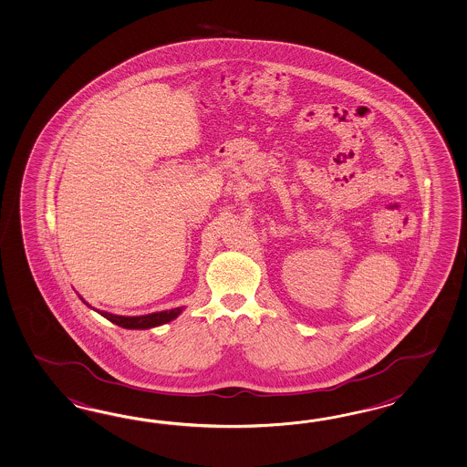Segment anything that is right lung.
Instances as JSON below:
<instances>
[{"label": "right lung", "instance_id": "add662e5", "mask_svg": "<svg viewBox=\"0 0 467 467\" xmlns=\"http://www.w3.org/2000/svg\"><path fill=\"white\" fill-rule=\"evenodd\" d=\"M83 299V298H81ZM84 301V299H83ZM86 303V301H84ZM88 305V303H86ZM184 310V306L180 308H172V310L156 311V313H149V315H140V317H121V315H113L108 311H98L101 317H105L115 325H119L121 328H130V330H145V328H154L159 325L172 322L174 318H178Z\"/></svg>", "mask_w": 467, "mask_h": 467}]
</instances>
